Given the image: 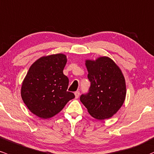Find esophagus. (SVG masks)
Returning <instances> with one entry per match:
<instances>
[{
  "label": "esophagus",
  "mask_w": 154,
  "mask_h": 154,
  "mask_svg": "<svg viewBox=\"0 0 154 154\" xmlns=\"http://www.w3.org/2000/svg\"><path fill=\"white\" fill-rule=\"evenodd\" d=\"M80 91H76V92H74V95H75V98L76 99H77V98L79 97V96H80Z\"/></svg>",
  "instance_id": "34e87169"
}]
</instances>
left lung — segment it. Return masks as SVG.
<instances>
[{
    "label": "left lung",
    "instance_id": "8db88e82",
    "mask_svg": "<svg viewBox=\"0 0 154 154\" xmlns=\"http://www.w3.org/2000/svg\"><path fill=\"white\" fill-rule=\"evenodd\" d=\"M85 66L91 82L87 94L80 101L92 117L98 120L111 118L124 104L126 94V81L119 66L110 58L99 57L86 60Z\"/></svg>",
    "mask_w": 154,
    "mask_h": 154
}]
</instances>
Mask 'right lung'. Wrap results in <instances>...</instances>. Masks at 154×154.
I'll use <instances>...</instances> for the list:
<instances>
[{"instance_id": "obj_1", "label": "right lung", "mask_w": 154, "mask_h": 154, "mask_svg": "<svg viewBox=\"0 0 154 154\" xmlns=\"http://www.w3.org/2000/svg\"><path fill=\"white\" fill-rule=\"evenodd\" d=\"M66 62V55L58 53L42 56L30 66L22 83L21 96L38 117H53L74 98L67 91L69 79L63 73Z\"/></svg>"}]
</instances>
